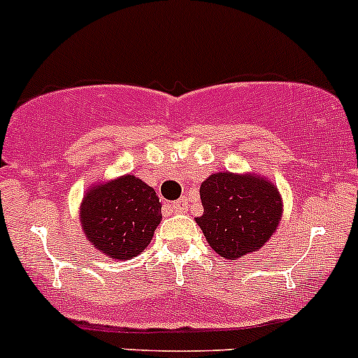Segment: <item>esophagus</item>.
Listing matches in <instances>:
<instances>
[{
    "label": "esophagus",
    "instance_id": "34e87169",
    "mask_svg": "<svg viewBox=\"0 0 358 358\" xmlns=\"http://www.w3.org/2000/svg\"><path fill=\"white\" fill-rule=\"evenodd\" d=\"M169 209H173V211L176 213H185L187 209H189V201H187V197H180L178 201L169 204Z\"/></svg>",
    "mask_w": 358,
    "mask_h": 358
}]
</instances>
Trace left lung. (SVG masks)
Segmentation results:
<instances>
[{"label":"left lung","mask_w":358,"mask_h":358,"mask_svg":"<svg viewBox=\"0 0 358 358\" xmlns=\"http://www.w3.org/2000/svg\"><path fill=\"white\" fill-rule=\"evenodd\" d=\"M204 213L197 216L208 244L225 259L259 251L282 220L284 202L270 178L258 173L218 171L201 183Z\"/></svg>","instance_id":"8db88e82"}]
</instances>
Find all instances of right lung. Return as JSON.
I'll return each instance as SVG.
<instances>
[{"label":"right lung","mask_w":358,"mask_h":358,"mask_svg":"<svg viewBox=\"0 0 358 358\" xmlns=\"http://www.w3.org/2000/svg\"><path fill=\"white\" fill-rule=\"evenodd\" d=\"M156 190L135 175L99 180L85 190L79 223L86 241L115 262L135 258L150 244L161 223Z\"/></svg>","instance_id":"add662e5"}]
</instances>
